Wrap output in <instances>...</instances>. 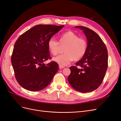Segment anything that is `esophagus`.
Segmentation results:
<instances>
[{
  "instance_id": "1",
  "label": "esophagus",
  "mask_w": 121,
  "mask_h": 121,
  "mask_svg": "<svg viewBox=\"0 0 121 121\" xmlns=\"http://www.w3.org/2000/svg\"><path fill=\"white\" fill-rule=\"evenodd\" d=\"M65 67H64V66H61V65H59V69H63V68H64Z\"/></svg>"
}]
</instances>
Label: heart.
Masks as SVG:
<instances>
[{
    "instance_id": "heart-1",
    "label": "heart",
    "mask_w": 121,
    "mask_h": 121,
    "mask_svg": "<svg viewBox=\"0 0 121 121\" xmlns=\"http://www.w3.org/2000/svg\"><path fill=\"white\" fill-rule=\"evenodd\" d=\"M65 53L54 57L53 60L61 66L69 65L73 60H79L86 53L88 43L84 38L74 32L69 31L62 34L59 42L54 37L50 38L47 42V46L50 53L53 56L56 55L60 49V46H64Z\"/></svg>"
}]
</instances>
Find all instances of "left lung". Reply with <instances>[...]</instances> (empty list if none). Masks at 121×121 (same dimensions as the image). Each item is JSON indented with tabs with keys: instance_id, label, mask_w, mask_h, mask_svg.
Listing matches in <instances>:
<instances>
[{
	"instance_id": "left-lung-1",
	"label": "left lung",
	"mask_w": 121,
	"mask_h": 121,
	"mask_svg": "<svg viewBox=\"0 0 121 121\" xmlns=\"http://www.w3.org/2000/svg\"><path fill=\"white\" fill-rule=\"evenodd\" d=\"M86 36L88 47L86 54L69 67L68 81L72 87L81 92L97 89L103 81L108 67V53L104 43L96 32L84 26H77Z\"/></svg>"
}]
</instances>
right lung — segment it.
I'll return each instance as SVG.
<instances>
[{"label":"right lung","instance_id":"obj_1","mask_svg":"<svg viewBox=\"0 0 121 121\" xmlns=\"http://www.w3.org/2000/svg\"><path fill=\"white\" fill-rule=\"evenodd\" d=\"M64 25H38L18 38L14 44L11 61L17 82L24 89L37 91L48 86L58 70L51 59L47 46L49 39Z\"/></svg>","mask_w":121,"mask_h":121}]
</instances>
